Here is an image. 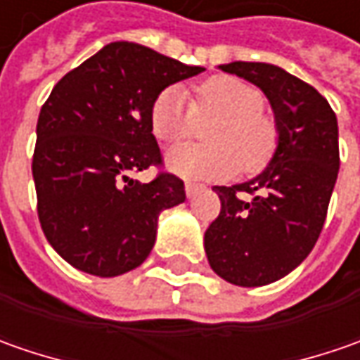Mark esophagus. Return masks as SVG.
<instances>
[{"label": "esophagus", "mask_w": 360, "mask_h": 360, "mask_svg": "<svg viewBox=\"0 0 360 360\" xmlns=\"http://www.w3.org/2000/svg\"><path fill=\"white\" fill-rule=\"evenodd\" d=\"M200 188H202L200 184H194V182H186V184H184V190H186L188 198H192V196H194V194H196Z\"/></svg>", "instance_id": "obj_1"}]
</instances>
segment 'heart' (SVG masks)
I'll list each match as a JSON object with an SVG mask.
<instances>
[{
    "label": "heart",
    "instance_id": "1",
    "mask_svg": "<svg viewBox=\"0 0 360 360\" xmlns=\"http://www.w3.org/2000/svg\"><path fill=\"white\" fill-rule=\"evenodd\" d=\"M262 94L230 76L204 82L192 104L186 91L166 88L150 112L152 131L162 144H178L202 124L214 126L208 140L212 146H178L166 154V168L182 178L222 180L238 170L262 168L276 148V126L262 114Z\"/></svg>",
    "mask_w": 360,
    "mask_h": 360
}]
</instances>
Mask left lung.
Wrapping results in <instances>:
<instances>
[{
	"label": "left lung",
	"instance_id": "8db88e82",
	"mask_svg": "<svg viewBox=\"0 0 360 360\" xmlns=\"http://www.w3.org/2000/svg\"><path fill=\"white\" fill-rule=\"evenodd\" d=\"M266 96L276 148L262 172L234 186H214L220 214L204 232V250L220 278L264 286L311 255L339 174V124L325 98L283 68L262 62L218 65ZM238 191L251 194L248 201Z\"/></svg>",
	"mask_w": 360,
	"mask_h": 360
}]
</instances>
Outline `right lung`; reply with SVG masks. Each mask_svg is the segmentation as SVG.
<instances>
[{
	"instance_id": "right-lung-1",
	"label": "right lung",
	"mask_w": 360,
	"mask_h": 360,
	"mask_svg": "<svg viewBox=\"0 0 360 360\" xmlns=\"http://www.w3.org/2000/svg\"><path fill=\"white\" fill-rule=\"evenodd\" d=\"M200 65L134 41H112L56 84L37 120V216L53 250L74 269L120 276L154 248L162 210L186 200L184 182L130 174L160 164L150 112L162 91Z\"/></svg>"
}]
</instances>
